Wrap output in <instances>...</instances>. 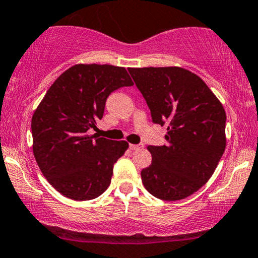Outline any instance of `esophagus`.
<instances>
[{"instance_id":"obj_1","label":"esophagus","mask_w":258,"mask_h":258,"mask_svg":"<svg viewBox=\"0 0 258 258\" xmlns=\"http://www.w3.org/2000/svg\"><path fill=\"white\" fill-rule=\"evenodd\" d=\"M143 148V144H130V149L132 150V151H135V150H139Z\"/></svg>"}]
</instances>
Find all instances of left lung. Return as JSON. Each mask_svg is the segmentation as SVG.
I'll list each match as a JSON object with an SVG mask.
<instances>
[{
    "label": "left lung",
    "mask_w": 258,
    "mask_h": 258,
    "mask_svg": "<svg viewBox=\"0 0 258 258\" xmlns=\"http://www.w3.org/2000/svg\"><path fill=\"white\" fill-rule=\"evenodd\" d=\"M153 123L167 126V144L149 145L152 162L142 181L165 201L188 198L210 180L225 151L224 107L206 83L177 67L128 69Z\"/></svg>",
    "instance_id": "obj_1"
}]
</instances>
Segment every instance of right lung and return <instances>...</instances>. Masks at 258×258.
<instances>
[{
  "mask_svg": "<svg viewBox=\"0 0 258 258\" xmlns=\"http://www.w3.org/2000/svg\"><path fill=\"white\" fill-rule=\"evenodd\" d=\"M131 86L125 68L77 64L45 94L32 118L33 153L42 175L61 195L86 201L108 188L114 164L128 143L88 131L102 119L110 93Z\"/></svg>",
  "mask_w": 258,
  "mask_h": 258,
  "instance_id": "obj_1",
  "label": "right lung"
}]
</instances>
